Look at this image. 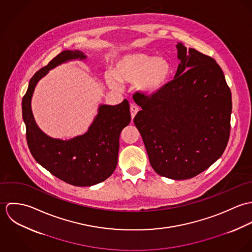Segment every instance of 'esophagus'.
I'll return each instance as SVG.
<instances>
[{"label":"esophagus","mask_w":252,"mask_h":252,"mask_svg":"<svg viewBox=\"0 0 252 252\" xmlns=\"http://www.w3.org/2000/svg\"><path fill=\"white\" fill-rule=\"evenodd\" d=\"M130 111H131V116H132V119H133L135 117V115L137 114V112L139 111V108L134 103H132L130 105Z\"/></svg>","instance_id":"34e87169"}]
</instances>
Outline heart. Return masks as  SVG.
Masks as SVG:
<instances>
[{
    "label": "heart",
    "mask_w": 252,
    "mask_h": 252,
    "mask_svg": "<svg viewBox=\"0 0 252 252\" xmlns=\"http://www.w3.org/2000/svg\"><path fill=\"white\" fill-rule=\"evenodd\" d=\"M113 75L106 76L111 88L119 89L120 82L136 83L137 89L144 95H154L162 91L172 76V65L164 57L134 52L118 58Z\"/></svg>",
    "instance_id": "heart-1"
}]
</instances>
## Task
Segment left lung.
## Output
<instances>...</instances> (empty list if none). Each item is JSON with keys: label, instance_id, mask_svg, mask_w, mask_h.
<instances>
[{"label": "left lung", "instance_id": "8db88e82", "mask_svg": "<svg viewBox=\"0 0 252 252\" xmlns=\"http://www.w3.org/2000/svg\"><path fill=\"white\" fill-rule=\"evenodd\" d=\"M175 78L157 94H135L134 123L149 162L160 176L188 180L210 168L230 137L231 90L216 60L177 44Z\"/></svg>", "mask_w": 252, "mask_h": 252}]
</instances>
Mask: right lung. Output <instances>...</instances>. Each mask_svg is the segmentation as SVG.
Here are the masks:
<instances>
[{
  "instance_id": "right-lung-1",
  "label": "right lung",
  "mask_w": 252,
  "mask_h": 252,
  "mask_svg": "<svg viewBox=\"0 0 252 252\" xmlns=\"http://www.w3.org/2000/svg\"><path fill=\"white\" fill-rule=\"evenodd\" d=\"M83 52L65 50L33 75L22 100L26 139L36 162L53 176L74 186H91L109 178L117 165L119 137L131 121L127 100L116 106L101 105L88 131L69 141L52 139L36 125L31 99L37 81L49 70L73 59H85Z\"/></svg>"
}]
</instances>
